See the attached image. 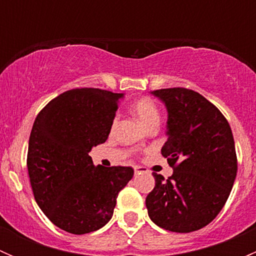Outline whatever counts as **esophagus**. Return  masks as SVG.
<instances>
[{"mask_svg": "<svg viewBox=\"0 0 256 256\" xmlns=\"http://www.w3.org/2000/svg\"><path fill=\"white\" fill-rule=\"evenodd\" d=\"M134 171H135V174H140L141 172H144V168L141 166H135L134 167Z\"/></svg>", "mask_w": 256, "mask_h": 256, "instance_id": "esophagus-1", "label": "esophagus"}]
</instances>
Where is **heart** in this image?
<instances>
[{
    "instance_id": "heart-1",
    "label": "heart",
    "mask_w": 256,
    "mask_h": 256,
    "mask_svg": "<svg viewBox=\"0 0 256 256\" xmlns=\"http://www.w3.org/2000/svg\"><path fill=\"white\" fill-rule=\"evenodd\" d=\"M132 112L144 128L157 126L160 122V112L154 102L150 98H141L134 102Z\"/></svg>"
}]
</instances>
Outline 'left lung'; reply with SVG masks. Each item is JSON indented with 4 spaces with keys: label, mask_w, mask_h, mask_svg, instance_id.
I'll return each mask as SVG.
<instances>
[{
    "label": "left lung",
    "mask_w": 256,
    "mask_h": 256,
    "mask_svg": "<svg viewBox=\"0 0 256 256\" xmlns=\"http://www.w3.org/2000/svg\"><path fill=\"white\" fill-rule=\"evenodd\" d=\"M167 110L161 154L174 174H152L148 216L161 228L190 233L208 226L226 204L236 176L233 134L226 118L204 96L184 88L151 92Z\"/></svg>",
    "instance_id": "obj_1"
}]
</instances>
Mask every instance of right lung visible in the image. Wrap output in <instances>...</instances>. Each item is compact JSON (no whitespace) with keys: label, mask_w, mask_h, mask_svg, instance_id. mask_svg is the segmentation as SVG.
Segmentation results:
<instances>
[{"label":"right lung","mask_w":256,"mask_h":256,"mask_svg":"<svg viewBox=\"0 0 256 256\" xmlns=\"http://www.w3.org/2000/svg\"><path fill=\"white\" fill-rule=\"evenodd\" d=\"M124 94L92 88L63 92L36 118L27 168L34 200L49 220L72 234L102 228L112 219L131 167L94 166L89 152L109 138Z\"/></svg>","instance_id":"obj_1"}]
</instances>
